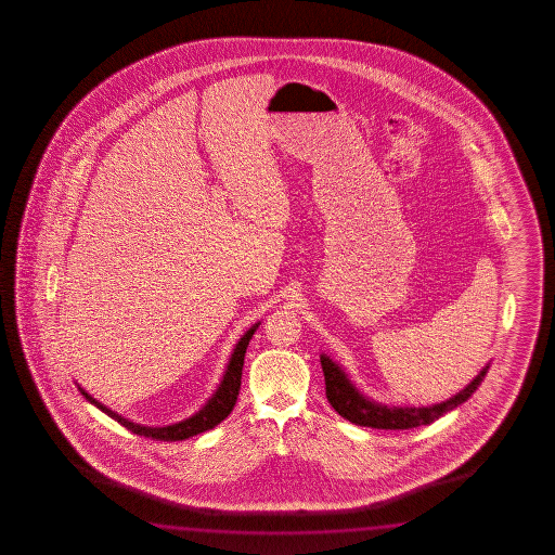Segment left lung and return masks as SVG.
Listing matches in <instances>:
<instances>
[{"label": "left lung", "instance_id": "8db88e82", "mask_svg": "<svg viewBox=\"0 0 555 555\" xmlns=\"http://www.w3.org/2000/svg\"><path fill=\"white\" fill-rule=\"evenodd\" d=\"M320 363H322L324 380H326V398H328L330 405L341 417H346L361 427L390 429V431L429 425L447 412L464 404L478 390V386L481 385V380L486 378L489 371V365L483 366V371L472 380L470 385L442 404L429 405V408H388V405L375 404V402L366 400L365 396L359 395L353 385L349 383L346 373L332 359L322 356Z\"/></svg>", "mask_w": 555, "mask_h": 555}]
</instances>
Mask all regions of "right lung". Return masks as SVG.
<instances>
[{"label":"right lung","mask_w":555,"mask_h":555,"mask_svg":"<svg viewBox=\"0 0 555 555\" xmlns=\"http://www.w3.org/2000/svg\"><path fill=\"white\" fill-rule=\"evenodd\" d=\"M256 328H258V324L248 330L243 338L238 339V344H236L235 351L231 356L225 375H223V380H221V385L217 388L216 395L211 396V400L197 414L192 415L189 420H184V422L167 425V427H145V425H140V423L128 422V420H124L122 415L116 414L113 410H108L106 405L101 404L99 400H94L93 396L87 395L81 386H77V388L81 390V395L91 404L96 405L108 417H113L114 422L120 423L128 431L141 435V437H151V439H157V441H184V439L194 437L197 433L214 429L216 425L225 420L227 415L233 412V408L236 404V396H238V390H241V376H243V365H245L246 348H248V341L253 338Z\"/></svg>","instance_id":"add662e5"}]
</instances>
